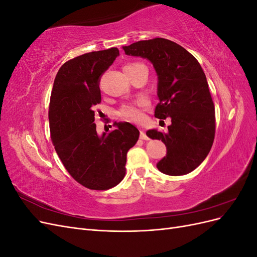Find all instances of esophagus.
Wrapping results in <instances>:
<instances>
[{
	"label": "esophagus",
	"mask_w": 257,
	"mask_h": 257,
	"mask_svg": "<svg viewBox=\"0 0 257 257\" xmlns=\"http://www.w3.org/2000/svg\"><path fill=\"white\" fill-rule=\"evenodd\" d=\"M139 137H141V139H143V141H149V137L147 136L146 132L143 131V130L141 131V136H139Z\"/></svg>",
	"instance_id": "obj_1"
}]
</instances>
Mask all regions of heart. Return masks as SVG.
I'll list each match as a JSON object with an SVG mask.
<instances>
[{"instance_id":"heart-1","label":"heart","mask_w":257,"mask_h":257,"mask_svg":"<svg viewBox=\"0 0 257 257\" xmlns=\"http://www.w3.org/2000/svg\"><path fill=\"white\" fill-rule=\"evenodd\" d=\"M138 65H141V64L132 63V64H127L126 66H124V68L135 67ZM147 106H148V103L145 99L138 100V102H136V103L126 104L120 109L119 115H120V118H122L123 120L131 121V122H141L144 118L143 110H144V108H146Z\"/></svg>"}]
</instances>
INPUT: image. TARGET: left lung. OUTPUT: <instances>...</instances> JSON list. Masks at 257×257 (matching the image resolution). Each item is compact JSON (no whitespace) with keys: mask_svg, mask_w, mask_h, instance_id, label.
<instances>
[{"mask_svg":"<svg viewBox=\"0 0 257 257\" xmlns=\"http://www.w3.org/2000/svg\"><path fill=\"white\" fill-rule=\"evenodd\" d=\"M123 50L153 64L160 99L154 115L172 120L167 133L147 132L148 137L162 141L167 148L158 169L169 176L193 172L210 152L215 134L214 104L203 68L188 50L165 38L139 41Z\"/></svg>","mask_w":257,"mask_h":257,"instance_id":"1","label":"left lung"}]
</instances>
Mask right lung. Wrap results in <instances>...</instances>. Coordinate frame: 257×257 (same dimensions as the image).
Returning <instances> with one entry per match:
<instances>
[{
	"mask_svg": "<svg viewBox=\"0 0 257 257\" xmlns=\"http://www.w3.org/2000/svg\"><path fill=\"white\" fill-rule=\"evenodd\" d=\"M118 48L92 51L61 66L49 105L51 141L61 162L75 180L90 190H108L125 176L126 154L139 131L128 122H114L115 130L99 136L94 107L100 103L99 80Z\"/></svg>",
	"mask_w": 257,
	"mask_h": 257,
	"instance_id": "add662e5",
	"label": "right lung"
}]
</instances>
